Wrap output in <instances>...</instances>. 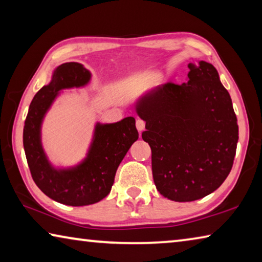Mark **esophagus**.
<instances>
[{"mask_svg":"<svg viewBox=\"0 0 262 262\" xmlns=\"http://www.w3.org/2000/svg\"><path fill=\"white\" fill-rule=\"evenodd\" d=\"M136 128H137V130H139V132L144 130L145 122L143 120H141V119H139V120H136Z\"/></svg>","mask_w":262,"mask_h":262,"instance_id":"esophagus-1","label":"esophagus"}]
</instances>
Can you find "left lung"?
Instances as JSON below:
<instances>
[{"mask_svg": "<svg viewBox=\"0 0 262 262\" xmlns=\"http://www.w3.org/2000/svg\"><path fill=\"white\" fill-rule=\"evenodd\" d=\"M188 82H167L144 96L136 112L151 148L152 176L164 198L195 201L216 190L233 165L238 142L232 101L208 62L188 64Z\"/></svg>", "mask_w": 262, "mask_h": 262, "instance_id": "obj_1", "label": "left lung"}]
</instances>
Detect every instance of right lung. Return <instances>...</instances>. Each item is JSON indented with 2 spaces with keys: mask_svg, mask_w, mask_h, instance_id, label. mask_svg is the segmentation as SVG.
I'll return each mask as SVG.
<instances>
[{
  "mask_svg": "<svg viewBox=\"0 0 262 262\" xmlns=\"http://www.w3.org/2000/svg\"><path fill=\"white\" fill-rule=\"evenodd\" d=\"M90 73L77 62L57 67L52 82L41 88L31 101L23 143L31 176L43 194L67 206H88L103 200L111 192L115 172L130 145L139 139L132 117L111 125H97L88 158L77 168L56 171L47 162L40 144V123L61 89L81 86Z\"/></svg>",
  "mask_w": 262,
  "mask_h": 262,
  "instance_id": "right-lung-1",
  "label": "right lung"
}]
</instances>
